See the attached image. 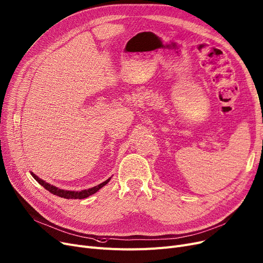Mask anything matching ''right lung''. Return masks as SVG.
<instances>
[{
	"mask_svg": "<svg viewBox=\"0 0 263 263\" xmlns=\"http://www.w3.org/2000/svg\"><path fill=\"white\" fill-rule=\"evenodd\" d=\"M31 175H32V177L34 178V179H35L42 186H44L47 191H49L50 193H52L54 195H57V196H59V197H64V198H67V199H72V198H74V199H76V198L82 199V198L88 197L89 195H91V194H93V193H96V192L99 190V189H101L102 186L106 185V184L110 181V179H111V178H109L108 180L103 181L102 183H100V184H98V185H96V186L87 189V190H83V191L78 192V191L61 190V189H58V187H56V186H54V185H50L49 183L45 182L44 180L40 179V178H39L36 175H34L33 173H31Z\"/></svg>",
	"mask_w": 263,
	"mask_h": 263,
	"instance_id": "right-lung-1",
	"label": "right lung"
}]
</instances>
